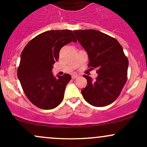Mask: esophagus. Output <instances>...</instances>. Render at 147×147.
<instances>
[{
    "instance_id": "34e87169",
    "label": "esophagus",
    "mask_w": 147,
    "mask_h": 147,
    "mask_svg": "<svg viewBox=\"0 0 147 147\" xmlns=\"http://www.w3.org/2000/svg\"><path fill=\"white\" fill-rule=\"evenodd\" d=\"M77 77V75H72V79H76Z\"/></svg>"
}]
</instances>
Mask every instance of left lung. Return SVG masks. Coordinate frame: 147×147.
<instances>
[{
	"label": "left lung",
	"mask_w": 147,
	"mask_h": 147,
	"mask_svg": "<svg viewBox=\"0 0 147 147\" xmlns=\"http://www.w3.org/2000/svg\"><path fill=\"white\" fill-rule=\"evenodd\" d=\"M88 56V66L97 68L95 80L84 75L87 86L82 90L88 104L102 107L112 104L127 80L129 61L115 38L95 30L73 31Z\"/></svg>",
	"instance_id": "obj_1"
}]
</instances>
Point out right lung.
<instances>
[{"mask_svg": "<svg viewBox=\"0 0 147 147\" xmlns=\"http://www.w3.org/2000/svg\"><path fill=\"white\" fill-rule=\"evenodd\" d=\"M71 41L77 42L71 30H49L34 37L22 51L18 79L27 97L40 109H52L63 100L71 76L55 77L52 70L61 48Z\"/></svg>", "mask_w": 147, "mask_h": 147, "instance_id": "1", "label": "right lung"}]
</instances>
